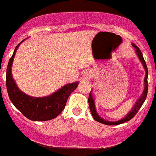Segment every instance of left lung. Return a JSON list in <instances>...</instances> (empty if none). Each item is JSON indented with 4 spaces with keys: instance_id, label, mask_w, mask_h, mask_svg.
<instances>
[{
    "instance_id": "1",
    "label": "left lung",
    "mask_w": 156,
    "mask_h": 156,
    "mask_svg": "<svg viewBox=\"0 0 156 156\" xmlns=\"http://www.w3.org/2000/svg\"><path fill=\"white\" fill-rule=\"evenodd\" d=\"M132 45L135 47V48L136 49V53L138 55L139 58H140V61L143 64V66L144 68L145 71H146V76H145V79H144V92H143L142 96L137 100V102L136 104H135V106L133 107V108L132 110L127 115V116H125L123 119H120L119 121H115V122H110V121H107V120H104V119H102L100 115L97 114L96 111V108H95V104H94V100L92 99V94L90 92L89 94V97H88V104H89V108H90V111H91V113H92V116H93L94 119L97 122H100L101 123H104V124H106V125H118V124H120V123H123L124 122H127L130 119H132L137 112H138V111L140 110V108L142 107L143 104L144 103L145 100L147 98V89H148V85H147V76H148V70H147V67L146 62H145L144 59V56H143V54L140 51V49L139 48L136 44H132Z\"/></svg>"
}]
</instances>
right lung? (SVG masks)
Returning <instances> with one entry per match:
<instances>
[{
	"mask_svg": "<svg viewBox=\"0 0 156 156\" xmlns=\"http://www.w3.org/2000/svg\"><path fill=\"white\" fill-rule=\"evenodd\" d=\"M20 44L15 48L13 54L8 64L6 87L9 97L14 106L29 119L33 121H46L54 119L64 109L67 100L70 94L76 88L78 82L66 84L55 93L45 97L36 98L23 93L16 86L11 73L12 64Z\"/></svg>",
	"mask_w": 156,
	"mask_h": 156,
	"instance_id": "add662e5",
	"label": "right lung"
}]
</instances>
